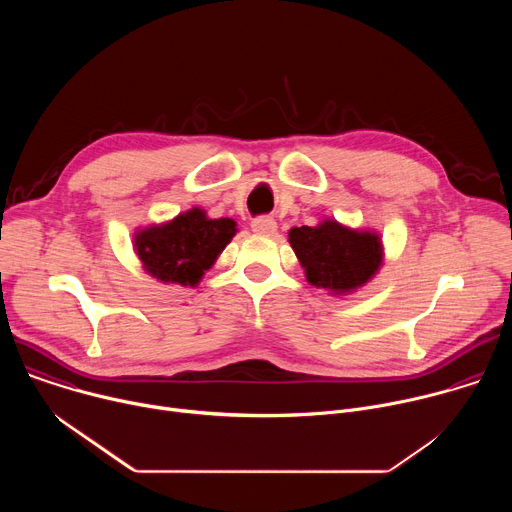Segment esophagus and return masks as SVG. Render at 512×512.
Here are the masks:
<instances>
[{
	"label": "esophagus",
	"mask_w": 512,
	"mask_h": 512,
	"mask_svg": "<svg viewBox=\"0 0 512 512\" xmlns=\"http://www.w3.org/2000/svg\"><path fill=\"white\" fill-rule=\"evenodd\" d=\"M251 229L257 235H273L277 231V223H275L273 216H257V218H253Z\"/></svg>",
	"instance_id": "1"
}]
</instances>
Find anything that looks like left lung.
<instances>
[{
	"label": "left lung",
	"mask_w": 512,
	"mask_h": 512,
	"mask_svg": "<svg viewBox=\"0 0 512 512\" xmlns=\"http://www.w3.org/2000/svg\"><path fill=\"white\" fill-rule=\"evenodd\" d=\"M289 245L306 269L308 281L334 294H346L367 283L383 261L379 235L352 231L336 221L291 229Z\"/></svg>",
	"instance_id": "1"
}]
</instances>
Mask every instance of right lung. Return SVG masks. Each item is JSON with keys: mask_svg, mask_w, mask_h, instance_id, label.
<instances>
[{"mask_svg": "<svg viewBox=\"0 0 512 512\" xmlns=\"http://www.w3.org/2000/svg\"><path fill=\"white\" fill-rule=\"evenodd\" d=\"M235 233L231 218H208L204 210L192 208L166 225L137 231L135 251L156 279L196 285Z\"/></svg>", "mask_w": 512, "mask_h": 512, "instance_id": "right-lung-1", "label": "right lung"}]
</instances>
